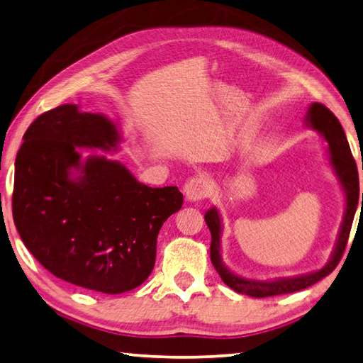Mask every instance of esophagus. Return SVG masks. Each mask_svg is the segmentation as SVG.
Listing matches in <instances>:
<instances>
[{
  "instance_id": "obj_1",
  "label": "esophagus",
  "mask_w": 363,
  "mask_h": 363,
  "mask_svg": "<svg viewBox=\"0 0 363 363\" xmlns=\"http://www.w3.org/2000/svg\"><path fill=\"white\" fill-rule=\"evenodd\" d=\"M212 187H214V182H212L211 177L198 174L186 182V186H184V194H186V198L189 201H200L212 194Z\"/></svg>"
}]
</instances>
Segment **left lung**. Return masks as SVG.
I'll return each instance as SVG.
<instances>
[{"label":"left lung","instance_id":"1","mask_svg":"<svg viewBox=\"0 0 363 363\" xmlns=\"http://www.w3.org/2000/svg\"><path fill=\"white\" fill-rule=\"evenodd\" d=\"M305 121H307V125L310 129L316 130L325 141H328L330 165L345 191L346 209H345L342 226H340L335 248H333L328 264H325L323 269H319V271L303 274V275H296V277H286V279H275L269 281L245 279V277H240L238 274L231 272L230 269L223 264L222 253H220V250H222V245H220V238H222V218H220V214L216 208H211L204 214L206 225L209 226V231L212 236L211 261L212 264H214L218 275L222 277L225 285H228L231 289L236 291V293L257 297V299H259V297L296 293V291L308 288L311 285H315L316 281L324 279V277H328L333 269L337 267L340 259L343 257V252L347 244V238H350L352 220H354V216H356L357 204H359L357 165L351 154V147L346 140L342 124H340V121L335 118V115H333L328 106H324L323 104H318V102L311 104L307 111V116H305ZM362 208H363V195H362Z\"/></svg>","mask_w":363,"mask_h":363}]
</instances>
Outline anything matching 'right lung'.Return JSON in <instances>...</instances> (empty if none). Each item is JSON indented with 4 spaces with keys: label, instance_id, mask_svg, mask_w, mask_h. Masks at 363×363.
<instances>
[{
    "label": "right lung",
    "instance_id": "add662e5",
    "mask_svg": "<svg viewBox=\"0 0 363 363\" xmlns=\"http://www.w3.org/2000/svg\"><path fill=\"white\" fill-rule=\"evenodd\" d=\"M16 159L12 216L33 257L58 279L105 294L140 286L157 236L182 208L177 187H147L118 160L121 133L101 113L66 104L28 127Z\"/></svg>",
    "mask_w": 363,
    "mask_h": 363
}]
</instances>
